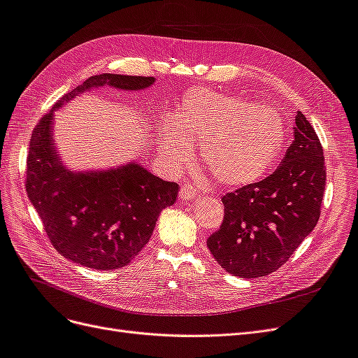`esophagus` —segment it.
Wrapping results in <instances>:
<instances>
[{
	"label": "esophagus",
	"instance_id": "esophagus-1",
	"mask_svg": "<svg viewBox=\"0 0 358 358\" xmlns=\"http://www.w3.org/2000/svg\"><path fill=\"white\" fill-rule=\"evenodd\" d=\"M199 197V192L192 183H185V185L180 187V199L183 200H194Z\"/></svg>",
	"mask_w": 358,
	"mask_h": 358
}]
</instances>
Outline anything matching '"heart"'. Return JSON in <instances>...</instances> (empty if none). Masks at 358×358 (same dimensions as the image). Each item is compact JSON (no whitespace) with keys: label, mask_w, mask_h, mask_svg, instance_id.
<instances>
[{"label":"heart","mask_w":358,"mask_h":358,"mask_svg":"<svg viewBox=\"0 0 358 358\" xmlns=\"http://www.w3.org/2000/svg\"><path fill=\"white\" fill-rule=\"evenodd\" d=\"M199 145L203 167L225 187H243L270 173L285 148L276 112L234 95L199 88L188 91L175 115L161 127L158 150L173 164Z\"/></svg>","instance_id":"b5f03b06"}]
</instances>
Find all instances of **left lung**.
<instances>
[{"label": "left lung", "instance_id": "8db88e82", "mask_svg": "<svg viewBox=\"0 0 358 358\" xmlns=\"http://www.w3.org/2000/svg\"><path fill=\"white\" fill-rule=\"evenodd\" d=\"M326 189L322 146L297 112L294 140L272 175L225 194L224 221L208 248L227 272L262 278L275 272L315 229Z\"/></svg>", "mask_w": 358, "mask_h": 358}]
</instances>
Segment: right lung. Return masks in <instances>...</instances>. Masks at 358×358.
<instances>
[{"mask_svg": "<svg viewBox=\"0 0 358 358\" xmlns=\"http://www.w3.org/2000/svg\"><path fill=\"white\" fill-rule=\"evenodd\" d=\"M155 78L103 73L91 76L43 116L29 140L25 188L50 243L71 262L95 270L127 266L142 251L159 212L175 204L179 185L136 162L99 171H73L53 146L55 110L100 86L140 91Z\"/></svg>", "mask_w": 358, "mask_h": 358, "instance_id": "add662e5", "label": "right lung"}]
</instances>
